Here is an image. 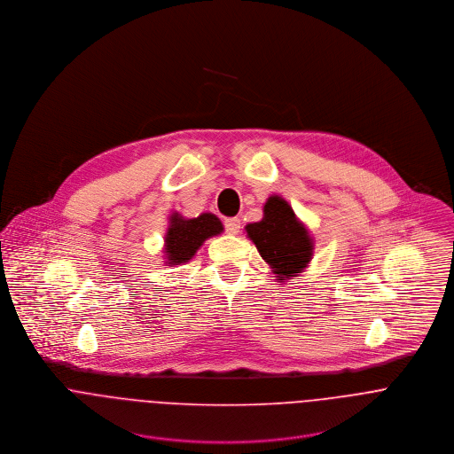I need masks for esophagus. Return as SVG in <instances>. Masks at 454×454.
<instances>
[{
    "mask_svg": "<svg viewBox=\"0 0 454 454\" xmlns=\"http://www.w3.org/2000/svg\"><path fill=\"white\" fill-rule=\"evenodd\" d=\"M223 225H225V232L227 234L236 236L239 232V229H241V220L239 218H225Z\"/></svg>",
    "mask_w": 454,
    "mask_h": 454,
    "instance_id": "1",
    "label": "esophagus"
}]
</instances>
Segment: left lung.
Returning a JSON list of instances; mask_svg holds the SVG:
<instances>
[{"mask_svg":"<svg viewBox=\"0 0 454 454\" xmlns=\"http://www.w3.org/2000/svg\"><path fill=\"white\" fill-rule=\"evenodd\" d=\"M247 234L279 283L302 272L313 257V239L308 229L297 220L292 206L279 195L267 199L263 218L248 223Z\"/></svg>","mask_w":454,"mask_h":454,"instance_id":"left-lung-1","label":"left lung"}]
</instances>
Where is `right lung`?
<instances>
[{
    "instance_id": "1",
    "label": "right lung",
    "mask_w": 454,
    "mask_h": 454,
    "mask_svg": "<svg viewBox=\"0 0 454 454\" xmlns=\"http://www.w3.org/2000/svg\"><path fill=\"white\" fill-rule=\"evenodd\" d=\"M169 229L166 232V255L169 265L185 263L192 259L200 245L223 231L222 222L211 215L202 213L197 218H184L178 213L171 215Z\"/></svg>"
}]
</instances>
